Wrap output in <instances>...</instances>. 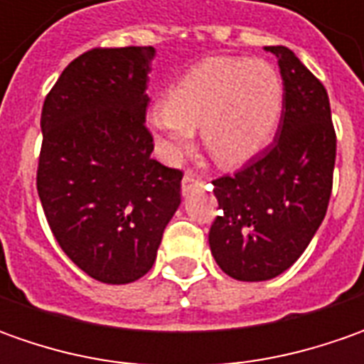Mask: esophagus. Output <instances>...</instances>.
<instances>
[{
    "mask_svg": "<svg viewBox=\"0 0 364 364\" xmlns=\"http://www.w3.org/2000/svg\"><path fill=\"white\" fill-rule=\"evenodd\" d=\"M198 186H204V180L196 172L188 170L184 178H182V194H188L192 188H198Z\"/></svg>",
    "mask_w": 364,
    "mask_h": 364,
    "instance_id": "obj_1",
    "label": "esophagus"
}]
</instances>
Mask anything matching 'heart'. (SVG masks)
Masks as SVG:
<instances>
[{
    "instance_id": "b5f03b06",
    "label": "heart",
    "mask_w": 364,
    "mask_h": 364,
    "mask_svg": "<svg viewBox=\"0 0 364 364\" xmlns=\"http://www.w3.org/2000/svg\"><path fill=\"white\" fill-rule=\"evenodd\" d=\"M284 82L273 64L249 58H206L147 111V127L168 161H178L200 127L206 151L223 166L255 158L282 117Z\"/></svg>"
}]
</instances>
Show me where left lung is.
I'll return each mask as SVG.
<instances>
[{"label": "left lung", "mask_w": 364, "mask_h": 364, "mask_svg": "<svg viewBox=\"0 0 364 364\" xmlns=\"http://www.w3.org/2000/svg\"><path fill=\"white\" fill-rule=\"evenodd\" d=\"M284 80L273 144L232 176L213 180L218 200L208 243L239 282H265L291 267L322 225L332 192L336 133L324 85L286 46H265Z\"/></svg>", "instance_id": "obj_1"}]
</instances>
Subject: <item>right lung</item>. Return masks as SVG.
Segmentation results:
<instances>
[{
  "label": "right lung",
  "instance_id": "add662e5",
  "mask_svg": "<svg viewBox=\"0 0 364 364\" xmlns=\"http://www.w3.org/2000/svg\"><path fill=\"white\" fill-rule=\"evenodd\" d=\"M151 46L92 48L42 107L36 186L68 259L103 284L144 277L180 206L182 172L151 158L146 127Z\"/></svg>",
  "mask_w": 364,
  "mask_h": 364
}]
</instances>
